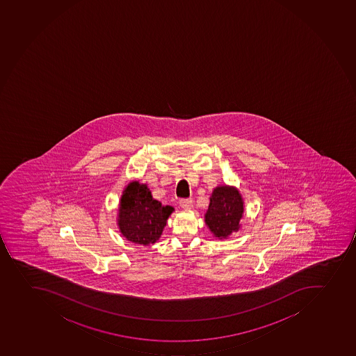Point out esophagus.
<instances>
[{
    "mask_svg": "<svg viewBox=\"0 0 356 356\" xmlns=\"http://www.w3.org/2000/svg\"><path fill=\"white\" fill-rule=\"evenodd\" d=\"M179 206H181V207H182L183 209H186V211H188V209H193V199H181V200H179Z\"/></svg>",
    "mask_w": 356,
    "mask_h": 356,
    "instance_id": "34e87169",
    "label": "esophagus"
}]
</instances>
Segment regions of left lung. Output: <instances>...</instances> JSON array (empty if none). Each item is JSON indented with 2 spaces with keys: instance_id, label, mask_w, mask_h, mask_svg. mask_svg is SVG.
I'll list each match as a JSON object with an SVG mask.
<instances>
[{
  "instance_id": "left-lung-1",
  "label": "left lung",
  "mask_w": 356,
  "mask_h": 356,
  "mask_svg": "<svg viewBox=\"0 0 356 356\" xmlns=\"http://www.w3.org/2000/svg\"><path fill=\"white\" fill-rule=\"evenodd\" d=\"M244 216V200L236 186H219L214 188L209 197V209L206 211V225L213 237L227 239L241 229Z\"/></svg>"
}]
</instances>
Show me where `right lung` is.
Segmentation results:
<instances>
[{
	"instance_id": "1",
	"label": "right lung",
	"mask_w": 356,
	"mask_h": 356,
	"mask_svg": "<svg viewBox=\"0 0 356 356\" xmlns=\"http://www.w3.org/2000/svg\"><path fill=\"white\" fill-rule=\"evenodd\" d=\"M173 212V206H163L152 197L147 184L131 181L119 202L118 228L127 241L147 246L159 241Z\"/></svg>"
}]
</instances>
